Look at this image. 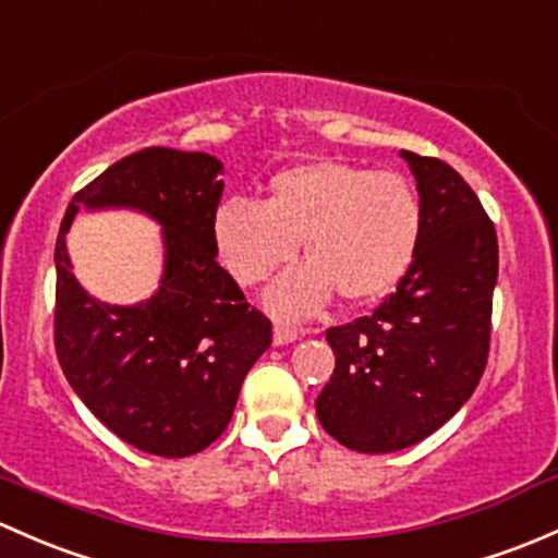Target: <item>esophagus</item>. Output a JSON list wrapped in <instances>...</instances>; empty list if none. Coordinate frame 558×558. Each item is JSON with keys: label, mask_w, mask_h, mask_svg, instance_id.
<instances>
[{"label": "esophagus", "mask_w": 558, "mask_h": 558, "mask_svg": "<svg viewBox=\"0 0 558 558\" xmlns=\"http://www.w3.org/2000/svg\"><path fill=\"white\" fill-rule=\"evenodd\" d=\"M302 333H304V331H299V328H291V326L278 324V326H275L272 339H275V344H291V342H296V339L302 337Z\"/></svg>", "instance_id": "obj_1"}]
</instances>
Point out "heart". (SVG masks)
I'll list each match as a JSON object with an SVG mask.
<instances>
[{"instance_id": "1", "label": "heart", "mask_w": 558, "mask_h": 558, "mask_svg": "<svg viewBox=\"0 0 558 558\" xmlns=\"http://www.w3.org/2000/svg\"><path fill=\"white\" fill-rule=\"evenodd\" d=\"M422 203L412 181L342 160H313L269 179L264 203L230 197L214 216L221 262L243 286H259L296 259L307 264L269 289L283 318H307L339 291L348 302L383 299L417 256Z\"/></svg>"}]
</instances>
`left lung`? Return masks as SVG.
I'll return each mask as SVG.
<instances>
[{"instance_id":"left-lung-1","label":"left lung","mask_w":558,"mask_h":558,"mask_svg":"<svg viewBox=\"0 0 558 558\" xmlns=\"http://www.w3.org/2000/svg\"><path fill=\"white\" fill-rule=\"evenodd\" d=\"M401 157L422 203L417 256L372 315L328 328L337 366L315 401L328 436L363 454L436 433L473 396L489 357L495 225L454 168Z\"/></svg>"}]
</instances>
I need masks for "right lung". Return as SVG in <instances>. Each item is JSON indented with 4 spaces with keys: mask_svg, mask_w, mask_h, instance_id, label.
I'll use <instances>...</instances> for the list:
<instances>
[{
    "mask_svg": "<svg viewBox=\"0 0 558 558\" xmlns=\"http://www.w3.org/2000/svg\"><path fill=\"white\" fill-rule=\"evenodd\" d=\"M203 151L149 146L122 157L69 203L56 243V353L69 385L114 436L157 457H190L230 425L240 385L272 344L267 315L216 262L225 181ZM80 207H133L163 225L161 289L133 308L76 283L65 232Z\"/></svg>",
    "mask_w": 558,
    "mask_h": 558,
    "instance_id": "add662e5",
    "label": "right lung"
}]
</instances>
